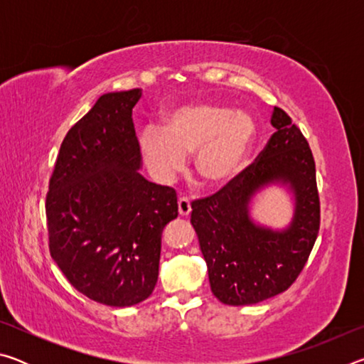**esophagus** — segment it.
Instances as JSON below:
<instances>
[{
	"label": "esophagus",
	"instance_id": "34e87169",
	"mask_svg": "<svg viewBox=\"0 0 364 364\" xmlns=\"http://www.w3.org/2000/svg\"><path fill=\"white\" fill-rule=\"evenodd\" d=\"M178 212H180L181 217H188L191 213V200L188 197H180L178 199Z\"/></svg>",
	"mask_w": 364,
	"mask_h": 364
}]
</instances>
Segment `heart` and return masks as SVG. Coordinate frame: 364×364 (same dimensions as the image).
<instances>
[{
  "label": "heart",
  "mask_w": 364,
  "mask_h": 364,
  "mask_svg": "<svg viewBox=\"0 0 364 364\" xmlns=\"http://www.w3.org/2000/svg\"><path fill=\"white\" fill-rule=\"evenodd\" d=\"M255 133L249 115L217 102H191L171 110L164 128L144 127L139 146L159 180H171L196 152L197 175L208 186H221L242 170Z\"/></svg>",
  "instance_id": "1"
}]
</instances>
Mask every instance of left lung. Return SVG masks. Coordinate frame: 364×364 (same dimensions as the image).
Returning a JSON list of instances; mask_svg holds the SVG:
<instances>
[{"instance_id": "left-lung-1", "label": "left lung", "mask_w": 364, "mask_h": 364, "mask_svg": "<svg viewBox=\"0 0 364 364\" xmlns=\"http://www.w3.org/2000/svg\"><path fill=\"white\" fill-rule=\"evenodd\" d=\"M271 125L276 132L255 162L191 204L212 292L226 305H254L287 291L318 237L319 196L310 146L282 109L274 107ZM271 182L287 183L294 194L293 223L281 232L257 225L248 215L251 197Z\"/></svg>"}]
</instances>
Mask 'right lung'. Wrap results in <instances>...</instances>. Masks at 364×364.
<instances>
[{"label": "right lung", "mask_w": 364, "mask_h": 364, "mask_svg": "<svg viewBox=\"0 0 364 364\" xmlns=\"http://www.w3.org/2000/svg\"><path fill=\"white\" fill-rule=\"evenodd\" d=\"M141 90L102 95L60 144L46 194L49 254L67 281L109 306L146 300L162 231L178 217L173 188L139 173L132 112Z\"/></svg>", "instance_id": "1"}]
</instances>
